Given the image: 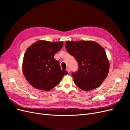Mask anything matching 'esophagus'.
Returning a JSON list of instances; mask_svg holds the SVG:
<instances>
[{"instance_id": "1", "label": "esophagus", "mask_w": 130, "mask_h": 130, "mask_svg": "<svg viewBox=\"0 0 130 130\" xmlns=\"http://www.w3.org/2000/svg\"><path fill=\"white\" fill-rule=\"evenodd\" d=\"M66 70L67 71L68 73H70V69L69 68H67L66 69Z\"/></svg>"}]
</instances>
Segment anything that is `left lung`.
I'll list each match as a JSON object with an SVG mask.
<instances>
[{"label": "left lung", "mask_w": 130, "mask_h": 130, "mask_svg": "<svg viewBox=\"0 0 130 130\" xmlns=\"http://www.w3.org/2000/svg\"><path fill=\"white\" fill-rule=\"evenodd\" d=\"M66 48L78 63L72 75L80 89L88 91L98 88L107 76L109 64L104 49L94 41H67Z\"/></svg>", "instance_id": "left-lung-1"}]
</instances>
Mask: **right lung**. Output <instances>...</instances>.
Wrapping results in <instances>:
<instances>
[{"instance_id": "obj_1", "label": "right lung", "mask_w": 130, "mask_h": 130, "mask_svg": "<svg viewBox=\"0 0 130 130\" xmlns=\"http://www.w3.org/2000/svg\"><path fill=\"white\" fill-rule=\"evenodd\" d=\"M63 42L38 41L25 53L23 72L27 81L34 87L48 91L54 88L68 73L61 69L54 55L60 51Z\"/></svg>"}]
</instances>
